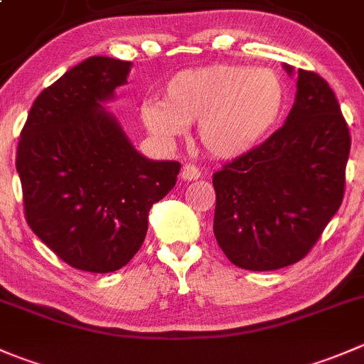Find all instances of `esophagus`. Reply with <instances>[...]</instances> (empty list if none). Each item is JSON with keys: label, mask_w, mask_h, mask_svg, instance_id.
<instances>
[{"label": "esophagus", "mask_w": 364, "mask_h": 364, "mask_svg": "<svg viewBox=\"0 0 364 364\" xmlns=\"http://www.w3.org/2000/svg\"><path fill=\"white\" fill-rule=\"evenodd\" d=\"M200 178V171L193 165H185L181 168V179L183 181H196V179Z\"/></svg>", "instance_id": "1"}]
</instances>
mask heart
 <instances>
[{
    "label": "heart",
    "mask_w": 364,
    "mask_h": 364,
    "mask_svg": "<svg viewBox=\"0 0 364 364\" xmlns=\"http://www.w3.org/2000/svg\"><path fill=\"white\" fill-rule=\"evenodd\" d=\"M287 108V85L276 70L238 63L185 69L164 85V100L140 107L144 128L164 142L197 122V139L217 160L256 151L277 128Z\"/></svg>",
    "instance_id": "1"
}]
</instances>
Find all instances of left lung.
Here are the masks:
<instances>
[{"instance_id": "left-lung-1", "label": "left lung", "mask_w": 364, "mask_h": 364, "mask_svg": "<svg viewBox=\"0 0 364 364\" xmlns=\"http://www.w3.org/2000/svg\"><path fill=\"white\" fill-rule=\"evenodd\" d=\"M348 153V126L329 83L299 69L283 128L213 174V232L228 259L254 272L302 259L343 200Z\"/></svg>"}]
</instances>
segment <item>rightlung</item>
<instances>
[{"label":"right lung","mask_w":364,"mask_h":364,"mask_svg":"<svg viewBox=\"0 0 364 364\" xmlns=\"http://www.w3.org/2000/svg\"><path fill=\"white\" fill-rule=\"evenodd\" d=\"M132 65L83 60L38 94L21 132L16 168L28 225L77 270L124 267L144 243L151 208L181 168L140 154L105 108Z\"/></svg>","instance_id":"1"}]
</instances>
